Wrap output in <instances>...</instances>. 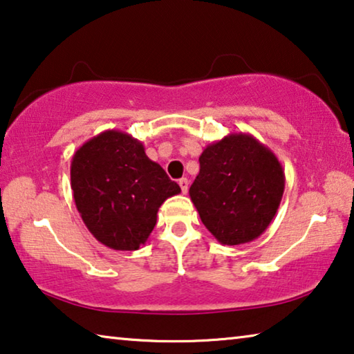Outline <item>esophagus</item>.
<instances>
[{
    "label": "esophagus",
    "instance_id": "esophagus-1",
    "mask_svg": "<svg viewBox=\"0 0 354 354\" xmlns=\"http://www.w3.org/2000/svg\"><path fill=\"white\" fill-rule=\"evenodd\" d=\"M178 184H179V187H181V192L183 194L185 195L187 194V190H189V181H187V178H181L178 181Z\"/></svg>",
    "mask_w": 354,
    "mask_h": 354
}]
</instances>
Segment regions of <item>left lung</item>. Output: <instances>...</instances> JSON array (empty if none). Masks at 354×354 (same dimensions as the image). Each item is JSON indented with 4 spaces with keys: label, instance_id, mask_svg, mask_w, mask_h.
I'll use <instances>...</instances> for the list:
<instances>
[{
    "label": "left lung",
    "instance_id": "1",
    "mask_svg": "<svg viewBox=\"0 0 354 354\" xmlns=\"http://www.w3.org/2000/svg\"><path fill=\"white\" fill-rule=\"evenodd\" d=\"M284 185L283 165L270 148L251 134L231 133L203 149L189 195L221 245H241L272 223Z\"/></svg>",
    "mask_w": 354,
    "mask_h": 354
}]
</instances>
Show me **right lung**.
Segmentation results:
<instances>
[{
    "label": "right lung",
    "instance_id": "obj_1",
    "mask_svg": "<svg viewBox=\"0 0 354 354\" xmlns=\"http://www.w3.org/2000/svg\"><path fill=\"white\" fill-rule=\"evenodd\" d=\"M70 178L84 225L98 242L118 251L145 245L159 207L181 192L140 140L117 129L103 131L76 149Z\"/></svg>",
    "mask_w": 354,
    "mask_h": 354
}]
</instances>
